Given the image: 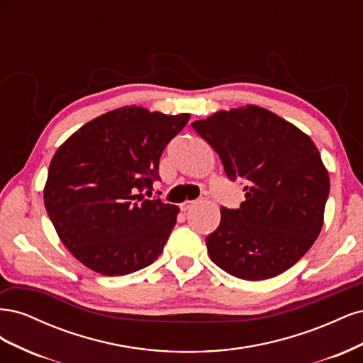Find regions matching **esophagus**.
<instances>
[{"label":"esophagus","instance_id":"esophagus-1","mask_svg":"<svg viewBox=\"0 0 363 363\" xmlns=\"http://www.w3.org/2000/svg\"><path fill=\"white\" fill-rule=\"evenodd\" d=\"M194 203H195V201H189V200H186V201H183V203L180 204V208H182L183 212H186V211H188V208H189V207H191Z\"/></svg>","mask_w":363,"mask_h":363}]
</instances>
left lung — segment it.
<instances>
[{
	"instance_id": "8db88e82",
	"label": "left lung",
	"mask_w": 363,
	"mask_h": 363,
	"mask_svg": "<svg viewBox=\"0 0 363 363\" xmlns=\"http://www.w3.org/2000/svg\"><path fill=\"white\" fill-rule=\"evenodd\" d=\"M224 164L245 182L239 208L221 207L206 236L212 262L230 276L257 281L279 276L313 245L324 224L330 179L313 140L286 119L247 104L191 124Z\"/></svg>"
}]
</instances>
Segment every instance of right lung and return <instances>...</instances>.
I'll return each mask as SVG.
<instances>
[{"instance_id":"1","label":"right lung","mask_w":363,"mask_h":363,"mask_svg":"<svg viewBox=\"0 0 363 363\" xmlns=\"http://www.w3.org/2000/svg\"><path fill=\"white\" fill-rule=\"evenodd\" d=\"M191 115L124 106L80 127L57 148L43 203L72 256L103 276L151 265L177 223L179 207L147 200L159 160Z\"/></svg>"}]
</instances>
